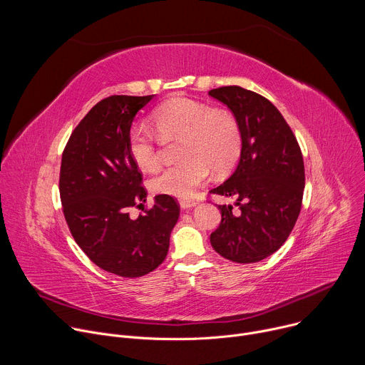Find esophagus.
Wrapping results in <instances>:
<instances>
[{
    "label": "esophagus",
    "mask_w": 365,
    "mask_h": 365,
    "mask_svg": "<svg viewBox=\"0 0 365 365\" xmlns=\"http://www.w3.org/2000/svg\"><path fill=\"white\" fill-rule=\"evenodd\" d=\"M179 205L182 210H190V207H193L196 205V202L195 200H180Z\"/></svg>",
    "instance_id": "esophagus-1"
}]
</instances>
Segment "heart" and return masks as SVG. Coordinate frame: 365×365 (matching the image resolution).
I'll return each instance as SVG.
<instances>
[{
    "instance_id": "b5f03b06",
    "label": "heart",
    "mask_w": 365,
    "mask_h": 365,
    "mask_svg": "<svg viewBox=\"0 0 365 365\" xmlns=\"http://www.w3.org/2000/svg\"><path fill=\"white\" fill-rule=\"evenodd\" d=\"M151 120L162 138H183L179 153L183 162L166 168L153 179L155 192L187 200L206 182L211 169L225 173L240 158L241 130L228 111L212 110L189 98H175L155 110ZM127 150L133 162L145 172L160 163L158 138L145 127L135 125L128 131Z\"/></svg>"
}]
</instances>
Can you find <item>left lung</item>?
Here are the masks:
<instances>
[{
	"label": "left lung",
	"mask_w": 365,
	"mask_h": 365,
	"mask_svg": "<svg viewBox=\"0 0 365 365\" xmlns=\"http://www.w3.org/2000/svg\"><path fill=\"white\" fill-rule=\"evenodd\" d=\"M210 95L231 110L241 130L234 173L211 193L234 197L220 205L221 224L211 234L214 250L234 263H257L276 252L290 235L302 206L304 166L294 134L264 96L241 86Z\"/></svg>",
	"instance_id": "8db88e82"
}]
</instances>
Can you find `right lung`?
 <instances>
[{
	"mask_svg": "<svg viewBox=\"0 0 365 365\" xmlns=\"http://www.w3.org/2000/svg\"><path fill=\"white\" fill-rule=\"evenodd\" d=\"M154 98L113 95L99 101L73 130L61 166V200L68 227L82 251L108 273L141 277L168 255L180 207L169 195L154 196L137 219L131 205L147 197L130 158L127 135L137 113Z\"/></svg>",
	"mask_w": 365,
	"mask_h": 365,
	"instance_id": "1",
	"label": "right lung"
}]
</instances>
